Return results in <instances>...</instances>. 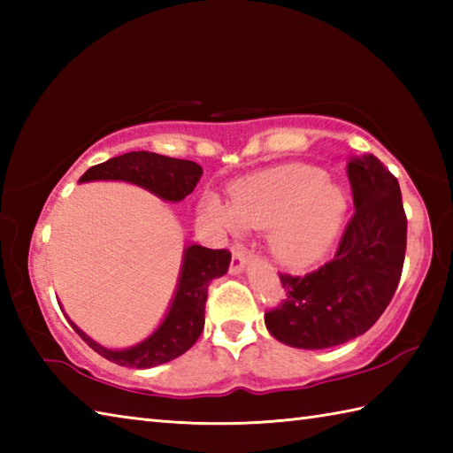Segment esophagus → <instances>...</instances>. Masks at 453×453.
Instances as JSON below:
<instances>
[{
    "label": "esophagus",
    "mask_w": 453,
    "mask_h": 453,
    "mask_svg": "<svg viewBox=\"0 0 453 453\" xmlns=\"http://www.w3.org/2000/svg\"><path fill=\"white\" fill-rule=\"evenodd\" d=\"M249 258H251V253H249L243 245H235L232 249V265H229V271H232L234 274L243 273L247 263H249Z\"/></svg>",
    "instance_id": "1"
}]
</instances>
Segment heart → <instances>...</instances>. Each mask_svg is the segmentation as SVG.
<instances>
[{
    "instance_id": "heart-1",
    "label": "heart",
    "mask_w": 453,
    "mask_h": 453,
    "mask_svg": "<svg viewBox=\"0 0 453 453\" xmlns=\"http://www.w3.org/2000/svg\"><path fill=\"white\" fill-rule=\"evenodd\" d=\"M227 192L229 202L218 195L202 198V216L226 234L273 227V251L290 268L319 261L346 214L344 192L323 169L302 163L253 173L232 182Z\"/></svg>"
}]
</instances>
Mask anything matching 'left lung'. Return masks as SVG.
<instances>
[{"mask_svg":"<svg viewBox=\"0 0 453 453\" xmlns=\"http://www.w3.org/2000/svg\"><path fill=\"white\" fill-rule=\"evenodd\" d=\"M346 173L354 214L334 258L303 276L280 273L284 297L265 313L268 333L294 349H331L364 334L403 273L407 216L397 179L372 153L352 157Z\"/></svg>","mask_w":453,"mask_h":453,"instance_id":"8db88e82","label":"left lung"}]
</instances>
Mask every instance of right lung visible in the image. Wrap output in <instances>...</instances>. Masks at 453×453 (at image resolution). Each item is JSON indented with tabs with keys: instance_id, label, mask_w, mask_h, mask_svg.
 <instances>
[{
	"instance_id": "1",
	"label": "right lung",
	"mask_w": 453,
	"mask_h": 453,
	"mask_svg": "<svg viewBox=\"0 0 453 453\" xmlns=\"http://www.w3.org/2000/svg\"><path fill=\"white\" fill-rule=\"evenodd\" d=\"M202 177V167L195 161L165 157L151 151H130L124 156L99 163L83 173L81 182L88 180H127L148 188L163 200L179 202L195 190ZM232 253L227 249H206L188 245L182 255V268L165 319L146 341L124 350L104 349L89 339L72 319L70 325L91 349L119 365L127 368H153L185 354L204 329V310L208 286L214 278L227 273Z\"/></svg>"
}]
</instances>
